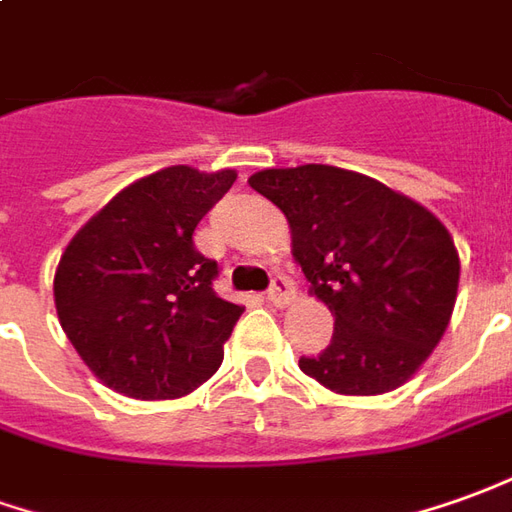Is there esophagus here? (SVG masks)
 I'll return each mask as SVG.
<instances>
[{
  "label": "esophagus",
  "mask_w": 512,
  "mask_h": 512,
  "mask_svg": "<svg viewBox=\"0 0 512 512\" xmlns=\"http://www.w3.org/2000/svg\"><path fill=\"white\" fill-rule=\"evenodd\" d=\"M295 298V290H292V284L284 276L273 278V284H270V290H267V301L276 303V306H287V303Z\"/></svg>",
  "instance_id": "obj_1"
}]
</instances>
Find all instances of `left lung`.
<instances>
[{"instance_id": "left-lung-1", "label": "left lung", "mask_w": 512, "mask_h": 512, "mask_svg": "<svg viewBox=\"0 0 512 512\" xmlns=\"http://www.w3.org/2000/svg\"><path fill=\"white\" fill-rule=\"evenodd\" d=\"M248 183L284 211L292 259L334 315L331 345L301 370L340 396H382L410 382L449 329L460 253L446 225L362 172L303 164Z\"/></svg>"}]
</instances>
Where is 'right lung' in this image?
<instances>
[{"instance_id":"1","label":"right lung","mask_w":512,"mask_h":512,"mask_svg":"<svg viewBox=\"0 0 512 512\" xmlns=\"http://www.w3.org/2000/svg\"><path fill=\"white\" fill-rule=\"evenodd\" d=\"M234 181L236 169H158L111 197L63 250L58 320L114 393L181 398L220 368L242 306L211 290L217 262L192 234Z\"/></svg>"}]
</instances>
